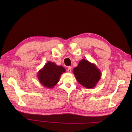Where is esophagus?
<instances>
[{
  "label": "esophagus",
  "instance_id": "34e87169",
  "mask_svg": "<svg viewBox=\"0 0 132 132\" xmlns=\"http://www.w3.org/2000/svg\"><path fill=\"white\" fill-rule=\"evenodd\" d=\"M68 72H71V66L68 67Z\"/></svg>",
  "mask_w": 132,
  "mask_h": 132
}]
</instances>
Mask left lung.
I'll list each match as a JSON object with an SVG mask.
<instances>
[{"label":"left lung","instance_id":"1","mask_svg":"<svg viewBox=\"0 0 132 132\" xmlns=\"http://www.w3.org/2000/svg\"><path fill=\"white\" fill-rule=\"evenodd\" d=\"M77 81L87 88H94L101 78V72L95 64L86 60H81L73 70Z\"/></svg>","mask_w":132,"mask_h":132}]
</instances>
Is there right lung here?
Wrapping results in <instances>:
<instances>
[{
    "label": "right lung",
    "mask_w": 132,
    "mask_h": 132,
    "mask_svg": "<svg viewBox=\"0 0 132 132\" xmlns=\"http://www.w3.org/2000/svg\"><path fill=\"white\" fill-rule=\"evenodd\" d=\"M65 71L63 66H57L54 63L49 61L43 69L39 70L37 77L43 86L53 88L59 82L61 74Z\"/></svg>",
    "instance_id": "right-lung-1"
}]
</instances>
